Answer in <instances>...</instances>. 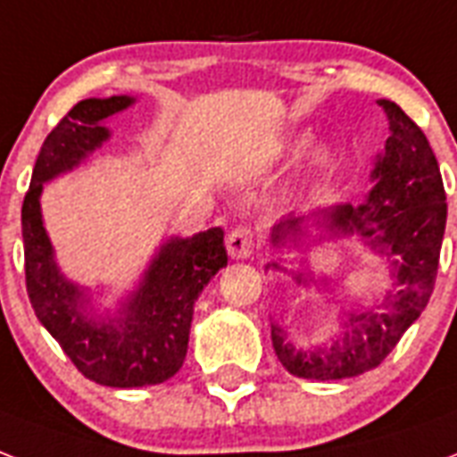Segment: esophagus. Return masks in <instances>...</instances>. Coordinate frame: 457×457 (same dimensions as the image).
<instances>
[{
  "label": "esophagus",
  "mask_w": 457,
  "mask_h": 457,
  "mask_svg": "<svg viewBox=\"0 0 457 457\" xmlns=\"http://www.w3.org/2000/svg\"><path fill=\"white\" fill-rule=\"evenodd\" d=\"M226 250H228V254H231L233 260H247L254 250L253 228H247V226L233 228V231L228 233V238H226Z\"/></svg>",
  "instance_id": "1"
}]
</instances>
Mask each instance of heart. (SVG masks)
Wrapping results in <instances>:
<instances>
[{
    "mask_svg": "<svg viewBox=\"0 0 457 457\" xmlns=\"http://www.w3.org/2000/svg\"><path fill=\"white\" fill-rule=\"evenodd\" d=\"M312 164H314V166H327V164H328V150H324V147H320V150L314 152Z\"/></svg>",
    "mask_w": 457,
    "mask_h": 457,
    "instance_id": "obj_1",
    "label": "heart"
}]
</instances>
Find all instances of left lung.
<instances>
[{
  "instance_id": "obj_1",
  "label": "left lung",
  "mask_w": 457,
  "mask_h": 457,
  "mask_svg": "<svg viewBox=\"0 0 457 457\" xmlns=\"http://www.w3.org/2000/svg\"><path fill=\"white\" fill-rule=\"evenodd\" d=\"M379 107L386 112L391 136L374 162V188L367 200L357 207L345 203L312 214H291L271 228L274 247L298 245L314 226L321 231L320 240L355 236L391 264L394 288L379 305L353 307L343 334L328 345L300 350L286 341L284 328L271 324L278 362L300 379H348L379 367L434 291L448 214L438 162L422 129L395 102L379 100ZM293 278L307 284L310 274L295 271Z\"/></svg>"
}]
</instances>
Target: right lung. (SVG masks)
Here are the masks:
<instances>
[{
  "instance_id": "add662e5",
  "label": "right lung",
  "mask_w": 457,
  "mask_h": 457,
  "mask_svg": "<svg viewBox=\"0 0 457 457\" xmlns=\"http://www.w3.org/2000/svg\"><path fill=\"white\" fill-rule=\"evenodd\" d=\"M133 102L129 95L78 102L42 143L21 210L26 288L37 320L78 372L112 388L154 386L179 372L188 353L193 305L228 262L219 226L193 238H169L116 317H97L87 291L56 267L54 247L42 226V186L102 147L109 140L104 121Z\"/></svg>"
}]
</instances>
